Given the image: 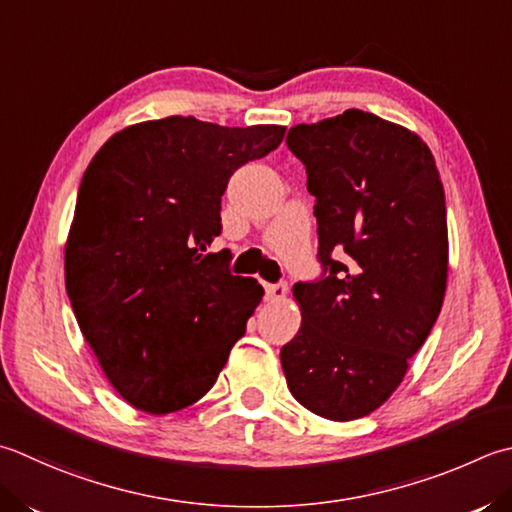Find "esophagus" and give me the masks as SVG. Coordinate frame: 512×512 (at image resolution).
<instances>
[{
  "instance_id": "obj_1",
  "label": "esophagus",
  "mask_w": 512,
  "mask_h": 512,
  "mask_svg": "<svg viewBox=\"0 0 512 512\" xmlns=\"http://www.w3.org/2000/svg\"><path fill=\"white\" fill-rule=\"evenodd\" d=\"M266 288V299L268 302H277V299H284L288 293V286L284 282L279 284H264Z\"/></svg>"
}]
</instances>
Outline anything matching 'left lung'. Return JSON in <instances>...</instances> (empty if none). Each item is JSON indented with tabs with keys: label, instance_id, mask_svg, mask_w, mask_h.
<instances>
[{
	"label": "left lung",
	"instance_id": "obj_1",
	"mask_svg": "<svg viewBox=\"0 0 512 512\" xmlns=\"http://www.w3.org/2000/svg\"><path fill=\"white\" fill-rule=\"evenodd\" d=\"M286 144L306 166L324 270L293 286L302 326L279 357L299 404L350 422L395 393L442 310L444 186L422 139L357 108L293 126Z\"/></svg>",
	"mask_w": 512,
	"mask_h": 512
}]
</instances>
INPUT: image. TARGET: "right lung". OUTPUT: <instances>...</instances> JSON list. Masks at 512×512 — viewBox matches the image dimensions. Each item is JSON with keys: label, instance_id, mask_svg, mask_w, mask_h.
<instances>
[{"label": "right lung", "instance_id": "obj_1", "mask_svg": "<svg viewBox=\"0 0 512 512\" xmlns=\"http://www.w3.org/2000/svg\"><path fill=\"white\" fill-rule=\"evenodd\" d=\"M284 126L228 128L173 115L97 150L66 242V290L88 346L128 404L182 410L213 388L264 288L230 275V175L282 144Z\"/></svg>", "mask_w": 512, "mask_h": 512}]
</instances>
